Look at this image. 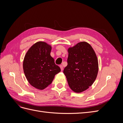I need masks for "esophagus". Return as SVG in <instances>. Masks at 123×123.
<instances>
[{
  "instance_id": "esophagus-1",
  "label": "esophagus",
  "mask_w": 123,
  "mask_h": 123,
  "mask_svg": "<svg viewBox=\"0 0 123 123\" xmlns=\"http://www.w3.org/2000/svg\"><path fill=\"white\" fill-rule=\"evenodd\" d=\"M60 68H61V71H62L63 69H64V68H63V66L62 65H60Z\"/></svg>"
}]
</instances>
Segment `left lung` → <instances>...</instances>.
<instances>
[{
    "label": "left lung",
    "instance_id": "left-lung-1",
    "mask_svg": "<svg viewBox=\"0 0 123 123\" xmlns=\"http://www.w3.org/2000/svg\"><path fill=\"white\" fill-rule=\"evenodd\" d=\"M68 52V65L63 72L71 89L76 93L82 92L92 86L97 77V56L90 44L86 42L69 48Z\"/></svg>",
    "mask_w": 123,
    "mask_h": 123
}]
</instances>
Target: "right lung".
Wrapping results in <instances>:
<instances>
[{
	"label": "right lung",
	"mask_w": 123,
	"mask_h": 123,
	"mask_svg": "<svg viewBox=\"0 0 123 123\" xmlns=\"http://www.w3.org/2000/svg\"><path fill=\"white\" fill-rule=\"evenodd\" d=\"M52 47L43 42L32 45L25 54L23 69L28 82L34 88L43 90L50 85L61 71L50 55Z\"/></svg>",
	"instance_id": "right-lung-1"
}]
</instances>
